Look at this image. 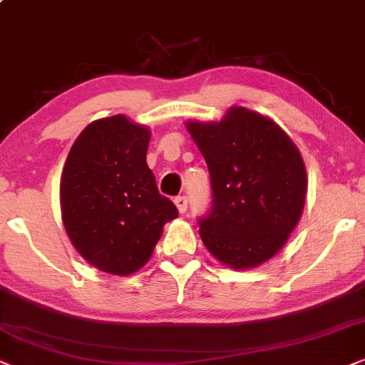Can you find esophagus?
Instances as JSON below:
<instances>
[{
  "mask_svg": "<svg viewBox=\"0 0 365 365\" xmlns=\"http://www.w3.org/2000/svg\"><path fill=\"white\" fill-rule=\"evenodd\" d=\"M175 205H177V208H178V212L180 213H185L187 212V208H188V200H187V197H183V195H178V197H175Z\"/></svg>",
  "mask_w": 365,
  "mask_h": 365,
  "instance_id": "34e87169",
  "label": "esophagus"
}]
</instances>
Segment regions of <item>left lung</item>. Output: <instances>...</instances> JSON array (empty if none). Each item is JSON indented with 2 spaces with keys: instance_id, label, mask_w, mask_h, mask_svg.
Masks as SVG:
<instances>
[{
  "instance_id": "obj_1",
  "label": "left lung",
  "mask_w": 365,
  "mask_h": 365,
  "mask_svg": "<svg viewBox=\"0 0 365 365\" xmlns=\"http://www.w3.org/2000/svg\"><path fill=\"white\" fill-rule=\"evenodd\" d=\"M210 173L212 205L198 218L208 252L233 269L274 257L297 225L307 173L279 125L233 106L220 123L188 121Z\"/></svg>"
}]
</instances>
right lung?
I'll use <instances>...</instances> for the list:
<instances>
[{
    "mask_svg": "<svg viewBox=\"0 0 365 365\" xmlns=\"http://www.w3.org/2000/svg\"><path fill=\"white\" fill-rule=\"evenodd\" d=\"M150 130L123 115L90 123L68 153L60 183L71 244L96 269L130 275L147 264L163 225L178 217L147 165Z\"/></svg>",
    "mask_w": 365,
    "mask_h": 365,
    "instance_id": "1",
    "label": "right lung"
}]
</instances>
